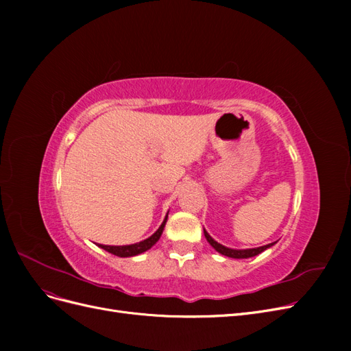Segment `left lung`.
I'll return each mask as SVG.
<instances>
[{"mask_svg":"<svg viewBox=\"0 0 351 351\" xmlns=\"http://www.w3.org/2000/svg\"><path fill=\"white\" fill-rule=\"evenodd\" d=\"M204 234H205L208 243H209L210 246L214 247L218 253L224 254V256H228V258H234V259H247V258H253V256H256V254L262 253L263 250H267V249L272 247L274 244L277 243V241H274V243H269V244H265V246L253 247V249H231V247L224 246V244H221V243L215 241L214 239H212V237L209 236V232H208L205 228H204Z\"/></svg>","mask_w":351,"mask_h":351,"instance_id":"8db88e82","label":"left lung"}]
</instances>
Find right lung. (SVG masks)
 Returning a JSON list of instances; mask_svg holds the SVG:
<instances>
[{
	"instance_id": "right-lung-1",
	"label": "right lung",
	"mask_w": 351,
	"mask_h": 351,
	"mask_svg": "<svg viewBox=\"0 0 351 351\" xmlns=\"http://www.w3.org/2000/svg\"><path fill=\"white\" fill-rule=\"evenodd\" d=\"M167 218H168V212H167V215L162 221V224L159 226V228L154 232V234L151 237H147L146 240H142L139 243H133V244H125V246H107V244H98V246L104 250H107V252L115 254V256H120V258L136 256V254H141L146 250H149L154 246V244L159 240V237H161L162 231H164V227L167 224Z\"/></svg>"
}]
</instances>
